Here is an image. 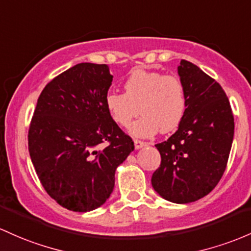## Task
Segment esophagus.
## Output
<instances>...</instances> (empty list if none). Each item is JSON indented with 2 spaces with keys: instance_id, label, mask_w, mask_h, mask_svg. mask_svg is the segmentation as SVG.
Masks as SVG:
<instances>
[{
  "instance_id": "esophagus-1",
  "label": "esophagus",
  "mask_w": 251,
  "mask_h": 251,
  "mask_svg": "<svg viewBox=\"0 0 251 251\" xmlns=\"http://www.w3.org/2000/svg\"><path fill=\"white\" fill-rule=\"evenodd\" d=\"M133 143H134V148L136 149H140V148H143L147 145V143L143 142V140H139V139H133Z\"/></svg>"
}]
</instances>
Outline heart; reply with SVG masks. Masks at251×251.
I'll return each instance as SVG.
<instances>
[{
    "label": "heart",
    "mask_w": 251,
    "mask_h": 251,
    "mask_svg": "<svg viewBox=\"0 0 251 251\" xmlns=\"http://www.w3.org/2000/svg\"><path fill=\"white\" fill-rule=\"evenodd\" d=\"M187 99L182 81L175 75L136 69L124 83V93L111 92L106 108L114 123L126 127L133 118L142 117L131 126V133L150 137L177 128L184 117Z\"/></svg>",
    "instance_id": "obj_1"
}]
</instances>
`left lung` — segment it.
<instances>
[{
  "instance_id": "8db88e82",
  "label": "left lung",
  "mask_w": 251,
  "mask_h": 251,
  "mask_svg": "<svg viewBox=\"0 0 251 251\" xmlns=\"http://www.w3.org/2000/svg\"><path fill=\"white\" fill-rule=\"evenodd\" d=\"M187 106L177 131L155 147L161 166L152 174L153 189L168 201L188 203L206 197L226 168L235 121L224 89L188 60L177 68Z\"/></svg>"
}]
</instances>
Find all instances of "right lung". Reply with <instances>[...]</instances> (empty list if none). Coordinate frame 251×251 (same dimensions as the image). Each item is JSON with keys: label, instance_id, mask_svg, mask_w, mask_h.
<instances>
[{"label": "right lung", "instance_id": "add662e5", "mask_svg": "<svg viewBox=\"0 0 251 251\" xmlns=\"http://www.w3.org/2000/svg\"><path fill=\"white\" fill-rule=\"evenodd\" d=\"M112 81L106 64H76L45 85L29 124L28 151L40 183L70 211L104 203L115 169L134 149L106 108Z\"/></svg>", "mask_w": 251, "mask_h": 251}]
</instances>
